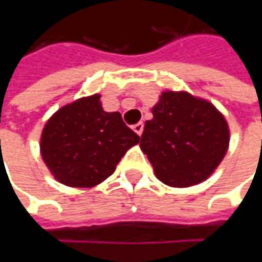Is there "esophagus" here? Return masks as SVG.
Masks as SVG:
<instances>
[{"mask_svg":"<svg viewBox=\"0 0 262 262\" xmlns=\"http://www.w3.org/2000/svg\"><path fill=\"white\" fill-rule=\"evenodd\" d=\"M133 129L136 131L138 136H141V134H143V129H144V124H143V122H138V124H136V125L133 126Z\"/></svg>","mask_w":262,"mask_h":262,"instance_id":"1","label":"esophagus"}]
</instances>
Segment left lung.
I'll return each mask as SVG.
<instances>
[{"label": "left lung", "mask_w": 262, "mask_h": 262, "mask_svg": "<svg viewBox=\"0 0 262 262\" xmlns=\"http://www.w3.org/2000/svg\"><path fill=\"white\" fill-rule=\"evenodd\" d=\"M147 121L140 146L166 185L203 182L223 160L229 146L226 119L211 103L189 93L165 92Z\"/></svg>", "instance_id": "left-lung-1"}]
</instances>
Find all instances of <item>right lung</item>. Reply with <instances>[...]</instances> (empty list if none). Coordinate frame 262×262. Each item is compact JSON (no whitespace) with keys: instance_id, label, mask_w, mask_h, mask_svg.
<instances>
[{"instance_id":"obj_1","label":"right lung","mask_w":262,"mask_h":262,"mask_svg":"<svg viewBox=\"0 0 262 262\" xmlns=\"http://www.w3.org/2000/svg\"><path fill=\"white\" fill-rule=\"evenodd\" d=\"M140 137L119 112H105L100 96L78 99L46 122L40 153L55 178L68 186L90 188L115 172Z\"/></svg>"}]
</instances>
